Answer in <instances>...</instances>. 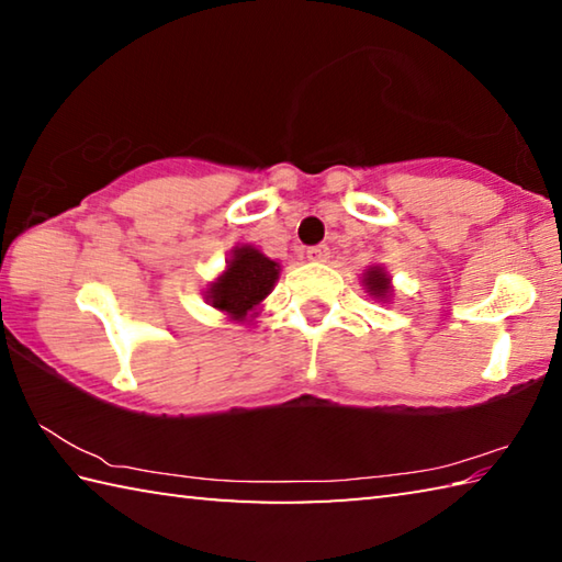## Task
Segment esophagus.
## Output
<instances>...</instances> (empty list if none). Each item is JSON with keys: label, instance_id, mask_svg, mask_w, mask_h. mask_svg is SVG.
I'll return each instance as SVG.
<instances>
[{"label": "esophagus", "instance_id": "1", "mask_svg": "<svg viewBox=\"0 0 562 562\" xmlns=\"http://www.w3.org/2000/svg\"><path fill=\"white\" fill-rule=\"evenodd\" d=\"M307 258H310L312 262H327V260H329V247H327V245L307 247Z\"/></svg>", "mask_w": 562, "mask_h": 562}]
</instances>
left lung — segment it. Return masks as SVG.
<instances>
[{
  "mask_svg": "<svg viewBox=\"0 0 562 562\" xmlns=\"http://www.w3.org/2000/svg\"><path fill=\"white\" fill-rule=\"evenodd\" d=\"M364 288L379 302H386L389 297H392V292H394L392 290V278H389L386 270L379 268V265H374V268H369L364 272Z\"/></svg>",
  "mask_w": 562,
  "mask_h": 562,
  "instance_id": "8db88e82",
  "label": "left lung"
}]
</instances>
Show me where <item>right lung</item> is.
Instances as JSON below:
<instances>
[{
  "mask_svg": "<svg viewBox=\"0 0 562 562\" xmlns=\"http://www.w3.org/2000/svg\"><path fill=\"white\" fill-rule=\"evenodd\" d=\"M278 278V262L265 258L258 247L240 245L233 250L225 272L205 290V300L231 319L245 322L247 315L250 312L255 315L260 302L272 292Z\"/></svg>",
  "mask_w": 562,
  "mask_h": 562,
  "instance_id": "add662e5",
  "label": "right lung"
}]
</instances>
